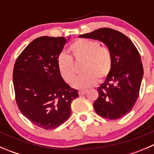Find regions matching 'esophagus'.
<instances>
[{
  "mask_svg": "<svg viewBox=\"0 0 154 154\" xmlns=\"http://www.w3.org/2000/svg\"><path fill=\"white\" fill-rule=\"evenodd\" d=\"M78 93L79 95H84L86 94V91H80Z\"/></svg>",
  "mask_w": 154,
  "mask_h": 154,
  "instance_id": "34e87169",
  "label": "esophagus"
}]
</instances>
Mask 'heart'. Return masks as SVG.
Returning a JSON list of instances; mask_svg holds the SVG:
<instances>
[{
  "label": "heart",
  "mask_w": 154,
  "mask_h": 154,
  "mask_svg": "<svg viewBox=\"0 0 154 154\" xmlns=\"http://www.w3.org/2000/svg\"><path fill=\"white\" fill-rule=\"evenodd\" d=\"M75 60H84L82 71L84 74L79 76L72 83L77 89H86L95 85L109 74L112 68V54L106 47H101L97 41L80 38L69 47ZM58 67L63 78L67 83H71L76 75V69L72 58L67 54H61L58 60Z\"/></svg>",
  "instance_id": "heart-1"
}]
</instances>
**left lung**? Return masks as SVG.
<instances>
[{
	"mask_svg": "<svg viewBox=\"0 0 154 154\" xmlns=\"http://www.w3.org/2000/svg\"><path fill=\"white\" fill-rule=\"evenodd\" d=\"M101 42L112 54V68L97 88L99 97L93 106L105 119L116 120L131 111L139 97L144 70L141 57L131 40L110 28H100L79 35Z\"/></svg>",
	"mask_w": 154,
	"mask_h": 154,
	"instance_id": "left-lung-1",
	"label": "left lung"
}]
</instances>
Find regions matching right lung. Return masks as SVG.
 <instances>
[{
    "label": "right lung",
    "instance_id": "add662e5",
    "mask_svg": "<svg viewBox=\"0 0 154 154\" xmlns=\"http://www.w3.org/2000/svg\"><path fill=\"white\" fill-rule=\"evenodd\" d=\"M67 42L64 37H38L24 48L14 66L17 105L33 125L45 130L66 122L71 102L79 97L77 90L63 80L58 67L59 56Z\"/></svg>",
    "mask_w": 154,
    "mask_h": 154
}]
</instances>
